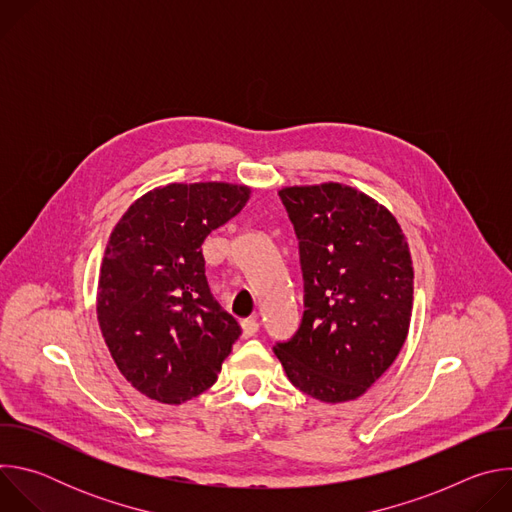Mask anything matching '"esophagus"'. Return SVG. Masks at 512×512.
I'll return each instance as SVG.
<instances>
[{
	"instance_id": "esophagus-1",
	"label": "esophagus",
	"mask_w": 512,
	"mask_h": 512,
	"mask_svg": "<svg viewBox=\"0 0 512 512\" xmlns=\"http://www.w3.org/2000/svg\"><path fill=\"white\" fill-rule=\"evenodd\" d=\"M241 328H243V336L251 338V336H255L259 332V322L255 318H247V320L241 322Z\"/></svg>"
}]
</instances>
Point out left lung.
<instances>
[{
	"label": "left lung",
	"mask_w": 512,
	"mask_h": 512,
	"mask_svg": "<svg viewBox=\"0 0 512 512\" xmlns=\"http://www.w3.org/2000/svg\"><path fill=\"white\" fill-rule=\"evenodd\" d=\"M279 198L298 237L304 316L273 352L306 395L356 399L391 367L409 332L407 241L387 208L350 186H291Z\"/></svg>",
	"instance_id": "1"
}]
</instances>
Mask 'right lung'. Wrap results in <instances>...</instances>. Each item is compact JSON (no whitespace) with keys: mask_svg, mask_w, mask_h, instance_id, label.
Here are the masks:
<instances>
[{"mask_svg":"<svg viewBox=\"0 0 512 512\" xmlns=\"http://www.w3.org/2000/svg\"><path fill=\"white\" fill-rule=\"evenodd\" d=\"M227 182L168 184L115 225L99 273L97 318L121 375L180 405L210 389L241 326L210 294L202 243L249 200Z\"/></svg>","mask_w":512,"mask_h":512,"instance_id":"obj_1","label":"right lung"}]
</instances>
